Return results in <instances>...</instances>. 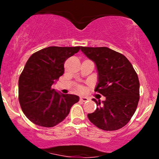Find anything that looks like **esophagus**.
Wrapping results in <instances>:
<instances>
[{"instance_id": "1", "label": "esophagus", "mask_w": 159, "mask_h": 159, "mask_svg": "<svg viewBox=\"0 0 159 159\" xmlns=\"http://www.w3.org/2000/svg\"><path fill=\"white\" fill-rule=\"evenodd\" d=\"M87 100H88V98L84 97V96H81V97H80V101L82 102H87Z\"/></svg>"}]
</instances>
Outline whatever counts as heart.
Listing matches in <instances>:
<instances>
[{
  "instance_id": "heart-1",
  "label": "heart",
  "mask_w": 159,
  "mask_h": 159,
  "mask_svg": "<svg viewBox=\"0 0 159 159\" xmlns=\"http://www.w3.org/2000/svg\"><path fill=\"white\" fill-rule=\"evenodd\" d=\"M78 90H79V91H82L84 90V87H82V86H79V87H78Z\"/></svg>"
}]
</instances>
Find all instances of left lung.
Wrapping results in <instances>:
<instances>
[{
  "label": "left lung",
  "mask_w": 159,
  "mask_h": 159,
  "mask_svg": "<svg viewBox=\"0 0 159 159\" xmlns=\"http://www.w3.org/2000/svg\"><path fill=\"white\" fill-rule=\"evenodd\" d=\"M96 64L98 84L95 91L105 96L96 102L98 107L87 117L98 129L114 131L129 123L138 107L140 83L132 63L123 54L107 47H81Z\"/></svg>",
  "instance_id": "8db88e82"
}]
</instances>
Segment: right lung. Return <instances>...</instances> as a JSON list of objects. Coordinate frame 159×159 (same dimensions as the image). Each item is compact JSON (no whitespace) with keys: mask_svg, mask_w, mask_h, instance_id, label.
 I'll return each instance as SVG.
<instances>
[{"mask_svg":"<svg viewBox=\"0 0 159 159\" xmlns=\"http://www.w3.org/2000/svg\"><path fill=\"white\" fill-rule=\"evenodd\" d=\"M81 49L51 46L33 54L19 79V100L27 119L43 127H53L68 116L79 101L76 95L59 93L52 86L64 72V63Z\"/></svg>","mask_w":159,"mask_h":159,"instance_id":"right-lung-1","label":"right lung"}]
</instances>
